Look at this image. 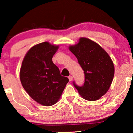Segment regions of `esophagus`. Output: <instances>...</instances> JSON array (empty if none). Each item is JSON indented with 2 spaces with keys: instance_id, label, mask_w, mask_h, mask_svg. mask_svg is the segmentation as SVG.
<instances>
[{
  "instance_id": "esophagus-1",
  "label": "esophagus",
  "mask_w": 133,
  "mask_h": 133,
  "mask_svg": "<svg viewBox=\"0 0 133 133\" xmlns=\"http://www.w3.org/2000/svg\"><path fill=\"white\" fill-rule=\"evenodd\" d=\"M69 81L71 82V81H72V79H73V76H69Z\"/></svg>"
}]
</instances>
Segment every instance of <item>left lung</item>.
Returning a JSON list of instances; mask_svg holds the SVG:
<instances>
[{
	"label": "left lung",
	"mask_w": 133,
	"mask_h": 133,
	"mask_svg": "<svg viewBox=\"0 0 133 133\" xmlns=\"http://www.w3.org/2000/svg\"><path fill=\"white\" fill-rule=\"evenodd\" d=\"M84 70L82 86L73 82L79 94L87 100H97L108 91L114 76V65L109 55L97 43L81 37L79 43L69 46Z\"/></svg>",
	"instance_id": "obj_1"
}]
</instances>
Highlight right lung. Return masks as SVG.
Masks as SVG:
<instances>
[{
    "label": "right lung",
    "mask_w": 133,
    "mask_h": 133,
    "mask_svg": "<svg viewBox=\"0 0 133 133\" xmlns=\"http://www.w3.org/2000/svg\"><path fill=\"white\" fill-rule=\"evenodd\" d=\"M58 48L47 42L35 45L25 55L20 69L24 89L33 100L45 106L56 103L69 82L52 62Z\"/></svg>",
    "instance_id": "1"
}]
</instances>
